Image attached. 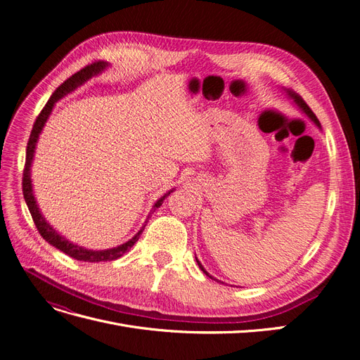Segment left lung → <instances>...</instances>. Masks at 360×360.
<instances>
[{
  "label": "left lung",
  "mask_w": 360,
  "mask_h": 360,
  "mask_svg": "<svg viewBox=\"0 0 360 360\" xmlns=\"http://www.w3.org/2000/svg\"><path fill=\"white\" fill-rule=\"evenodd\" d=\"M287 91V94L291 97V99L294 101V102H296V105L300 108V110L304 112V114H307L311 120H312V122L315 123V124H317L319 126V129H321V124H320V122H319V118H317V115H315L314 112H312V110H311V108L307 105V102H304L303 99H302V97L297 94V93H294V91H291V90H285ZM195 258H197V257H195ZM197 263H198V266H200V269L204 271V274L207 275V276H209V278H212V279H214L213 276H210L209 274H207V271H205V269L201 266V263H200V261H198V258H197ZM216 281V279H214Z\"/></svg>",
  "instance_id": "8db88e82"
}]
</instances>
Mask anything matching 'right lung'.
Listing matches in <instances>:
<instances>
[{
    "instance_id": "1",
    "label": "right lung",
    "mask_w": 360,
    "mask_h": 360,
    "mask_svg": "<svg viewBox=\"0 0 360 360\" xmlns=\"http://www.w3.org/2000/svg\"><path fill=\"white\" fill-rule=\"evenodd\" d=\"M108 68V63L106 61H97V63H93L90 64V66H86L84 69H81L79 72H76L75 75H72L69 79L64 81L58 89L52 93V96L49 97V101L46 102L45 108H43L41 112L39 114V117L36 118V123L34 126H32V130H31V135H30V139H28V144H27V156H25V168H24V177H22V192H24V198H25V202L28 205V210L31 213V217L32 221H34L36 226H37V231L40 233V236L45 238V240L56 246L57 249H60L61 252H64L66 255L78 259V261H89V263H97V261H112V259H117L120 257H123L127 250L132 248L136 242L138 238L141 236V233L144 231V226L141 228V230L130 238V240H127L126 243L120 245L117 248H111V249H103V250H93V249H85L82 246H78L75 245L72 242H69L66 237H63L60 233H57L56 230H53L52 225H49L45 217H43V214L40 213L39 210V205H37V201L34 198V193H32V183H31V163H32V158H34V151H36V144H37V139H39V135L41 134V129L43 126H45L46 120L49 118L51 112H52V108L53 105H56L61 97H64L66 94H69L70 91H73L75 89H78L79 85H82L84 82L89 81L90 78H93V76L102 73L105 69ZM174 191V189H172ZM167 192L163 197H160L156 202H155V209H158V207L162 205L163 200H165L168 195L172 192Z\"/></svg>"
}]
</instances>
